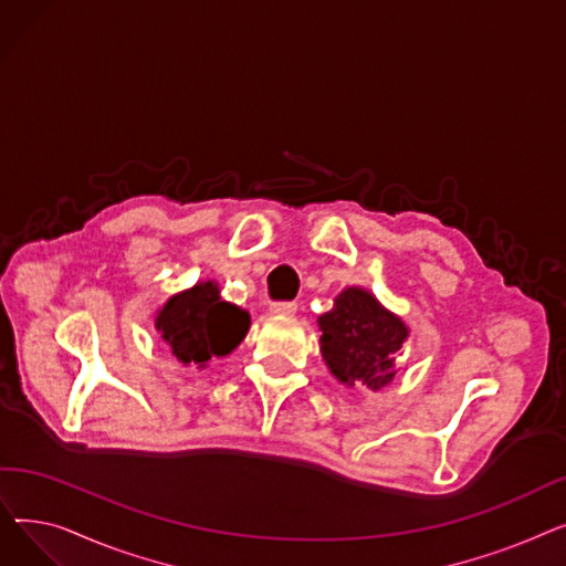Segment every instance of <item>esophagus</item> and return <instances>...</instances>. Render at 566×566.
Instances as JSON below:
<instances>
[{"label": "esophagus", "instance_id": "34e87169", "mask_svg": "<svg viewBox=\"0 0 566 566\" xmlns=\"http://www.w3.org/2000/svg\"><path fill=\"white\" fill-rule=\"evenodd\" d=\"M295 310H298V305L295 303H273L271 305V312L280 314V316H291V314H295Z\"/></svg>", "mask_w": 566, "mask_h": 566}]
</instances>
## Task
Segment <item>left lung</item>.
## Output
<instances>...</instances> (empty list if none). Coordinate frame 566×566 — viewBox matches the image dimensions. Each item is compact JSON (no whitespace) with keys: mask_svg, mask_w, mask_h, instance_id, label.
Instances as JSON below:
<instances>
[{"mask_svg":"<svg viewBox=\"0 0 566 566\" xmlns=\"http://www.w3.org/2000/svg\"><path fill=\"white\" fill-rule=\"evenodd\" d=\"M321 355L346 388L382 390L397 376V358L410 328L369 289L346 286L333 310L318 316Z\"/></svg>","mask_w":566,"mask_h":566,"instance_id":"1","label":"left lung"}]
</instances>
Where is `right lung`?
Wrapping results in <instances>:
<instances>
[{
    "instance_id": "1",
    "label": "right lung",
    "mask_w": 566,
    "mask_h": 566,
    "mask_svg": "<svg viewBox=\"0 0 566 566\" xmlns=\"http://www.w3.org/2000/svg\"><path fill=\"white\" fill-rule=\"evenodd\" d=\"M250 314L222 301L216 280H201L178 291L156 312V333L169 346L176 363L206 369L213 358H224L250 331Z\"/></svg>"
}]
</instances>
